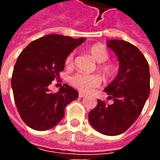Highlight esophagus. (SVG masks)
Listing matches in <instances>:
<instances>
[{
    "label": "esophagus",
    "mask_w": 160,
    "mask_h": 160,
    "mask_svg": "<svg viewBox=\"0 0 160 160\" xmlns=\"http://www.w3.org/2000/svg\"><path fill=\"white\" fill-rule=\"evenodd\" d=\"M79 97H80V98L86 97V94L82 93V92H79Z\"/></svg>",
    "instance_id": "1"
}]
</instances>
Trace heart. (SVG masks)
Instances as JSON below:
<instances>
[{
    "label": "heart",
    "mask_w": 160,
    "mask_h": 160,
    "mask_svg": "<svg viewBox=\"0 0 160 160\" xmlns=\"http://www.w3.org/2000/svg\"><path fill=\"white\" fill-rule=\"evenodd\" d=\"M88 52L92 57L98 64V70L106 78H111L117 72L116 66L112 62H106L110 56L106 47L101 43H95L88 48ZM74 64V52L69 53L65 59V65L68 68H73ZM70 84L81 92H90L91 91L98 87L101 83V80L97 74H85L76 73L70 77Z\"/></svg>",
    "instance_id": "obj_1"
}]
</instances>
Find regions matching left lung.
Listing matches in <instances>:
<instances>
[{
    "instance_id": "obj_1",
    "label": "left lung",
    "mask_w": 160,
    "mask_h": 160,
    "mask_svg": "<svg viewBox=\"0 0 160 160\" xmlns=\"http://www.w3.org/2000/svg\"><path fill=\"white\" fill-rule=\"evenodd\" d=\"M107 46L118 56L119 72L104 92L113 99H98L88 114L91 125L105 135H118L134 123L142 111L150 93V73L147 59L137 47L124 40L108 41Z\"/></svg>"
}]
</instances>
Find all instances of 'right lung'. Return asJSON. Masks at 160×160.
<instances>
[{
    "instance_id": "1",
    "label": "right lung",
    "mask_w": 160,
    "mask_h": 160,
    "mask_svg": "<svg viewBox=\"0 0 160 160\" xmlns=\"http://www.w3.org/2000/svg\"><path fill=\"white\" fill-rule=\"evenodd\" d=\"M85 38L50 34L30 42L18 56L12 85L16 107L24 122L35 130L51 128L62 120L67 104L78 98V92L64 84L57 92L49 86L58 80L65 59Z\"/></svg>"
}]
</instances>
